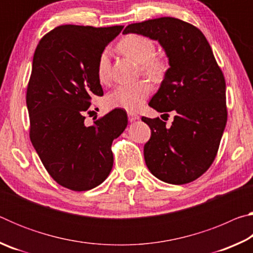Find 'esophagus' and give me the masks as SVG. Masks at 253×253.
Instances as JSON below:
<instances>
[{
  "mask_svg": "<svg viewBox=\"0 0 253 253\" xmlns=\"http://www.w3.org/2000/svg\"><path fill=\"white\" fill-rule=\"evenodd\" d=\"M128 119H129V122H135V121H138L139 116L134 113H128Z\"/></svg>",
  "mask_w": 253,
  "mask_h": 253,
  "instance_id": "34e87169",
  "label": "esophagus"
}]
</instances>
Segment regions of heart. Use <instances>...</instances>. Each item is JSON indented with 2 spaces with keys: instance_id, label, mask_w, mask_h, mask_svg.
<instances>
[{
  "instance_id": "heart-1",
  "label": "heart",
  "mask_w": 253,
  "mask_h": 253,
  "mask_svg": "<svg viewBox=\"0 0 253 253\" xmlns=\"http://www.w3.org/2000/svg\"><path fill=\"white\" fill-rule=\"evenodd\" d=\"M118 49L126 57H129L140 65V69L149 78L160 81L166 74V63L155 57L156 46L148 38L140 34H128L118 43ZM97 77L101 84L110 79V63L108 53L102 52L97 63ZM152 88L146 81L118 85L106 97V104L110 108H119L134 113L142 108L151 95Z\"/></svg>"
}]
</instances>
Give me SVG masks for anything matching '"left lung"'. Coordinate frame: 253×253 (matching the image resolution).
<instances>
[{"instance_id":"1","label":"left lung","mask_w":253,"mask_h":253,"mask_svg":"<svg viewBox=\"0 0 253 253\" xmlns=\"http://www.w3.org/2000/svg\"><path fill=\"white\" fill-rule=\"evenodd\" d=\"M123 33L157 40L169 63L148 105L164 115L173 111L174 121L168 127L160 118L142 117L152 130L145 163L163 182H193L212 165L228 118L224 76L211 46L198 28L169 16L129 24Z\"/></svg>"}]
</instances>
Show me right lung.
Listing matches in <instances>:
<instances>
[{
	"mask_svg": "<svg viewBox=\"0 0 253 253\" xmlns=\"http://www.w3.org/2000/svg\"><path fill=\"white\" fill-rule=\"evenodd\" d=\"M123 25L66 24L40 40L27 89L30 139L50 176L72 191H88L108 177L113 140L125 130L127 114L114 109L85 126L93 96H102L99 55Z\"/></svg>",
	"mask_w": 253,
	"mask_h": 253,
	"instance_id": "add662e5",
	"label": "right lung"
}]
</instances>
